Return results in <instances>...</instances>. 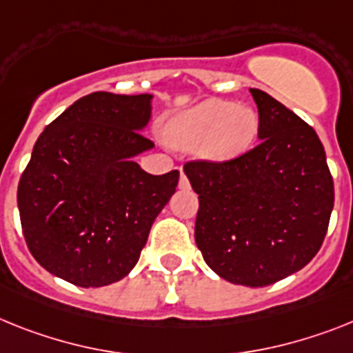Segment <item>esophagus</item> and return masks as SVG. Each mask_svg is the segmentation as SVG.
<instances>
[{
    "label": "esophagus",
    "mask_w": 353,
    "mask_h": 353,
    "mask_svg": "<svg viewBox=\"0 0 353 353\" xmlns=\"http://www.w3.org/2000/svg\"><path fill=\"white\" fill-rule=\"evenodd\" d=\"M179 188H181V190H188V188H190L188 177H186L183 172H181V177H179Z\"/></svg>",
    "instance_id": "obj_1"
}]
</instances>
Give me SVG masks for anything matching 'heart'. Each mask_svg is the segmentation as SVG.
Wrapping results in <instances>:
<instances>
[{
	"label": "heart",
	"instance_id": "b5f03b06",
	"mask_svg": "<svg viewBox=\"0 0 353 353\" xmlns=\"http://www.w3.org/2000/svg\"><path fill=\"white\" fill-rule=\"evenodd\" d=\"M259 127V112L251 105L210 99L172 117L165 138L177 149L197 150L201 158L221 163L248 152Z\"/></svg>",
	"mask_w": 353,
	"mask_h": 353
}]
</instances>
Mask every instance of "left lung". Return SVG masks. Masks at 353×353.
<instances>
[{
    "label": "left lung",
    "mask_w": 353,
    "mask_h": 353,
    "mask_svg": "<svg viewBox=\"0 0 353 353\" xmlns=\"http://www.w3.org/2000/svg\"><path fill=\"white\" fill-rule=\"evenodd\" d=\"M259 108L254 149L224 163L192 161L185 174L199 195L195 244L219 276L265 287L316 256L334 208V181L312 127L271 94Z\"/></svg>",
    "instance_id": "obj_1"
}]
</instances>
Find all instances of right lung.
<instances>
[{
    "label": "right lung",
    "instance_id": "1",
    "mask_svg": "<svg viewBox=\"0 0 353 353\" xmlns=\"http://www.w3.org/2000/svg\"><path fill=\"white\" fill-rule=\"evenodd\" d=\"M152 94H85L37 138L17 186L23 235L53 276L103 287L127 276L179 172L147 174L136 156L154 147L141 132Z\"/></svg>",
    "mask_w": 353,
    "mask_h": 353
}]
</instances>
